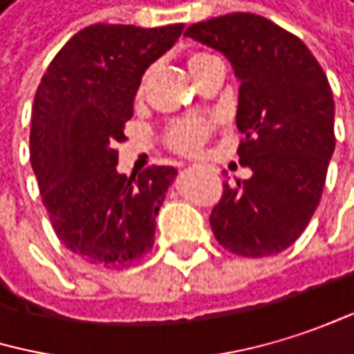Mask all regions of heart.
<instances>
[{"label":"heart","mask_w":354,"mask_h":354,"mask_svg":"<svg viewBox=\"0 0 354 354\" xmlns=\"http://www.w3.org/2000/svg\"><path fill=\"white\" fill-rule=\"evenodd\" d=\"M209 57H214L212 53L205 51H193L187 55V64L191 68V72L195 74L199 70V66L203 62H207ZM151 70H145L140 80H138V93L145 91L147 78H149ZM216 128V120L212 118H185V120H176L167 126L165 130V145L176 151V153H183V155H193L197 151L203 149V145L207 142V138L212 136Z\"/></svg>","instance_id":"1"}]
</instances>
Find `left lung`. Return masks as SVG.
<instances>
[{
	"label": "left lung",
	"mask_w": 354,
	"mask_h": 354,
	"mask_svg": "<svg viewBox=\"0 0 354 354\" xmlns=\"http://www.w3.org/2000/svg\"><path fill=\"white\" fill-rule=\"evenodd\" d=\"M185 35L222 51L241 78L236 153L253 176L222 185L214 236L241 257L276 255L303 234L324 193L336 147L326 72L297 35L257 14L212 18Z\"/></svg>",
	"instance_id": "1"
}]
</instances>
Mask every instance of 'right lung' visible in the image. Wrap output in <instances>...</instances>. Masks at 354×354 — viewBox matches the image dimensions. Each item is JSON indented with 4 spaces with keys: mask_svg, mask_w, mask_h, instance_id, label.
<instances>
[{
    "mask_svg": "<svg viewBox=\"0 0 354 354\" xmlns=\"http://www.w3.org/2000/svg\"><path fill=\"white\" fill-rule=\"evenodd\" d=\"M185 24H91L51 59L35 95L30 163L53 232L99 268H130L155 241V216L176 169H115L142 72Z\"/></svg>",
    "mask_w": 354,
    "mask_h": 354,
    "instance_id": "right-lung-1",
    "label": "right lung"
}]
</instances>
